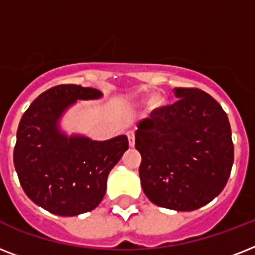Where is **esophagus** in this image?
Returning <instances> with one entry per match:
<instances>
[{
  "label": "esophagus",
  "mask_w": 255,
  "mask_h": 255,
  "mask_svg": "<svg viewBox=\"0 0 255 255\" xmlns=\"http://www.w3.org/2000/svg\"><path fill=\"white\" fill-rule=\"evenodd\" d=\"M128 143H129V147H133L135 145V133L133 132H128Z\"/></svg>",
  "instance_id": "34e87169"
}]
</instances>
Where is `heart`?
I'll return each mask as SVG.
<instances>
[{
	"instance_id": "b5f03b06",
	"label": "heart",
	"mask_w": 255,
	"mask_h": 255,
	"mask_svg": "<svg viewBox=\"0 0 255 255\" xmlns=\"http://www.w3.org/2000/svg\"><path fill=\"white\" fill-rule=\"evenodd\" d=\"M161 104H163V100L160 99L159 96H153L151 100H149V107L152 110H156V108L161 107Z\"/></svg>"
}]
</instances>
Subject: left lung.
Masks as SVG:
<instances>
[{
  "label": "left lung",
  "mask_w": 255,
  "mask_h": 255,
  "mask_svg": "<svg viewBox=\"0 0 255 255\" xmlns=\"http://www.w3.org/2000/svg\"><path fill=\"white\" fill-rule=\"evenodd\" d=\"M178 100L156 108L137 124L141 188L153 204L189 212L225 188L234 147L226 112L198 88H174Z\"/></svg>",
  "instance_id": "8db88e82"
}]
</instances>
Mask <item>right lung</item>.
<instances>
[{
  "mask_svg": "<svg viewBox=\"0 0 255 255\" xmlns=\"http://www.w3.org/2000/svg\"><path fill=\"white\" fill-rule=\"evenodd\" d=\"M100 96L96 88L59 85L42 92L22 115L14 168L27 197L50 213L71 217L95 209L106 194L110 170L128 149L126 135L95 141L69 137L58 127L66 108Z\"/></svg>",
  "mask_w": 255,
  "mask_h": 255,
  "instance_id": "obj_1",
  "label": "right lung"
}]
</instances>
